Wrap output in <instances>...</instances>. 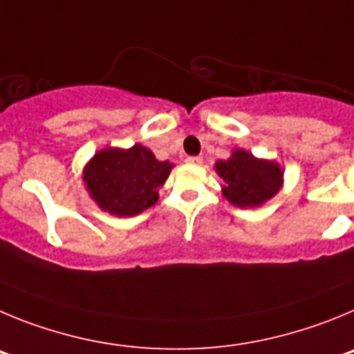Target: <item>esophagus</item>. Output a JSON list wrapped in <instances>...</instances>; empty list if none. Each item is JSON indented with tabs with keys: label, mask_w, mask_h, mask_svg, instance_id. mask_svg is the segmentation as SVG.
I'll return each instance as SVG.
<instances>
[{
	"label": "esophagus",
	"mask_w": 354,
	"mask_h": 354,
	"mask_svg": "<svg viewBox=\"0 0 354 354\" xmlns=\"http://www.w3.org/2000/svg\"><path fill=\"white\" fill-rule=\"evenodd\" d=\"M187 162H189V164H201V162H203V157H187Z\"/></svg>",
	"instance_id": "34e87169"
}]
</instances>
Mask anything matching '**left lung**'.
Here are the masks:
<instances>
[{
	"instance_id": "left-lung-1",
	"label": "left lung",
	"mask_w": 354,
	"mask_h": 354,
	"mask_svg": "<svg viewBox=\"0 0 354 354\" xmlns=\"http://www.w3.org/2000/svg\"><path fill=\"white\" fill-rule=\"evenodd\" d=\"M215 167L225 181L224 196L240 208L263 205L282 185V171L275 162L259 160L243 149H234L231 158L218 160Z\"/></svg>"
}]
</instances>
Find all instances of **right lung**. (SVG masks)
Wrapping results in <instances>:
<instances>
[{
  "mask_svg": "<svg viewBox=\"0 0 354 354\" xmlns=\"http://www.w3.org/2000/svg\"><path fill=\"white\" fill-rule=\"evenodd\" d=\"M173 165L160 162L141 145L130 149H102L84 169V183L102 209L118 216H132L153 206L158 187Z\"/></svg>",
  "mask_w": 354,
  "mask_h": 354,
  "instance_id": "add662e5",
  "label": "right lung"
}]
</instances>
